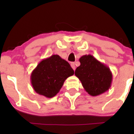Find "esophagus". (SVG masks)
<instances>
[{"mask_svg": "<svg viewBox=\"0 0 134 134\" xmlns=\"http://www.w3.org/2000/svg\"><path fill=\"white\" fill-rule=\"evenodd\" d=\"M71 67H72V69H73L74 71H75V69H76L75 63H73V62H72V63H71Z\"/></svg>", "mask_w": 134, "mask_h": 134, "instance_id": "1", "label": "esophagus"}]
</instances>
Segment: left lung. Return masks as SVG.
I'll return each mask as SVG.
<instances>
[{
  "mask_svg": "<svg viewBox=\"0 0 134 134\" xmlns=\"http://www.w3.org/2000/svg\"><path fill=\"white\" fill-rule=\"evenodd\" d=\"M80 65L75 75L90 95L95 97L110 88L113 76L108 66L97 60L92 55H83L79 59Z\"/></svg>",
  "mask_w": 134,
  "mask_h": 134,
  "instance_id": "obj_1",
  "label": "left lung"
}]
</instances>
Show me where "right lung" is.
I'll return each instance as SVG.
<instances>
[{
    "instance_id": "right-lung-1",
    "label": "right lung",
    "mask_w": 134,
    "mask_h": 134,
    "mask_svg": "<svg viewBox=\"0 0 134 134\" xmlns=\"http://www.w3.org/2000/svg\"><path fill=\"white\" fill-rule=\"evenodd\" d=\"M74 75L69 63L59 55L43 59L33 70L31 83L37 94L52 98L59 93L65 80Z\"/></svg>"
}]
</instances>
